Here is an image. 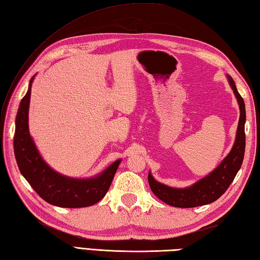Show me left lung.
Here are the masks:
<instances>
[{"instance_id": "1", "label": "left lung", "mask_w": 260, "mask_h": 260, "mask_svg": "<svg viewBox=\"0 0 260 260\" xmlns=\"http://www.w3.org/2000/svg\"><path fill=\"white\" fill-rule=\"evenodd\" d=\"M227 77L229 85H231L237 99L240 111L236 138H235V143L229 154L207 176L197 180L196 183L188 187H185V188H175V187L161 184L153 177L150 172L148 173V183L150 189H152L156 197H158L160 201L171 205V206L191 208L203 206V205H207L217 201L227 190L229 185L233 183L235 176H236L240 170L241 164H243L246 146L245 103L238 93L232 76Z\"/></svg>"}]
</instances>
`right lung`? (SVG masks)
<instances>
[{
  "instance_id": "right-lung-1",
  "label": "right lung",
  "mask_w": 260,
  "mask_h": 260,
  "mask_svg": "<svg viewBox=\"0 0 260 260\" xmlns=\"http://www.w3.org/2000/svg\"><path fill=\"white\" fill-rule=\"evenodd\" d=\"M34 77L29 80L28 89L20 103L15 119L14 154L19 170L38 195L48 204L65 208L92 206L106 195L122 159L115 160L90 178L65 176L48 166L28 131V108Z\"/></svg>"
}]
</instances>
